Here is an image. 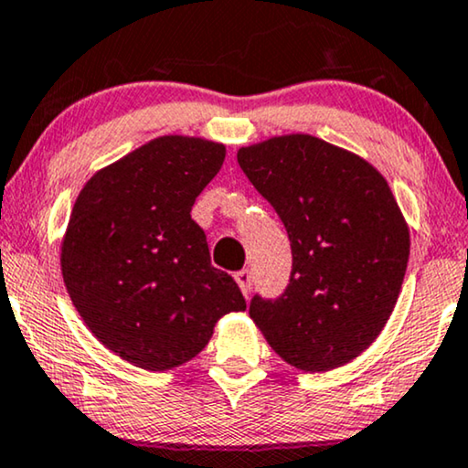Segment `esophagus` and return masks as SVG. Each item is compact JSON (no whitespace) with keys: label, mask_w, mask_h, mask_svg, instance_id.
I'll use <instances>...</instances> for the list:
<instances>
[{"label":"esophagus","mask_w":468,"mask_h":468,"mask_svg":"<svg viewBox=\"0 0 468 468\" xmlns=\"http://www.w3.org/2000/svg\"><path fill=\"white\" fill-rule=\"evenodd\" d=\"M234 279H236V283H239V288L242 290V294L249 296V292H251V283H253L251 272H249L247 269H242V271L236 272Z\"/></svg>","instance_id":"esophagus-1"}]
</instances>
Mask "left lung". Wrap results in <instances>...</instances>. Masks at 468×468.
Returning a JSON list of instances; mask_svg holds the SVG:
<instances>
[{
    "mask_svg": "<svg viewBox=\"0 0 468 468\" xmlns=\"http://www.w3.org/2000/svg\"><path fill=\"white\" fill-rule=\"evenodd\" d=\"M236 159L292 247L286 292L253 296L249 315L290 366H346L385 329L409 264V223L385 176L307 133L245 145Z\"/></svg>",
    "mask_w": 468,
    "mask_h": 468,
    "instance_id": "obj_1",
    "label": "left lung"
}]
</instances>
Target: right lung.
Here are the masks:
<instances>
[{"label":"right lung","mask_w":468,"mask_h":468,"mask_svg":"<svg viewBox=\"0 0 468 468\" xmlns=\"http://www.w3.org/2000/svg\"><path fill=\"white\" fill-rule=\"evenodd\" d=\"M226 145L163 135L86 182L62 240V277L94 337L133 366L165 372L191 361L240 288L210 264L191 208L219 174Z\"/></svg>","instance_id":"1"}]
</instances>
